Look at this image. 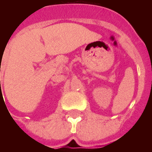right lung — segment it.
Listing matches in <instances>:
<instances>
[{
  "mask_svg": "<svg viewBox=\"0 0 152 152\" xmlns=\"http://www.w3.org/2000/svg\"><path fill=\"white\" fill-rule=\"evenodd\" d=\"M0 82H1V81H0ZM0 85H1V84H0Z\"/></svg>",
  "mask_w": 152,
  "mask_h": 152,
  "instance_id": "1",
  "label": "right lung"
}]
</instances>
